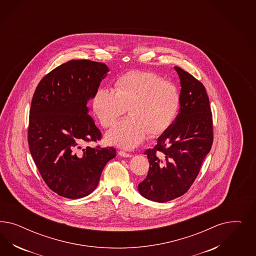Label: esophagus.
Listing matches in <instances>:
<instances>
[{
	"label": "esophagus",
	"instance_id": "1",
	"mask_svg": "<svg viewBox=\"0 0 256 256\" xmlns=\"http://www.w3.org/2000/svg\"><path fill=\"white\" fill-rule=\"evenodd\" d=\"M118 154H119V156H123V158H130V156H132V154H130V153H126V152H124V151H119L118 152Z\"/></svg>",
	"mask_w": 256,
	"mask_h": 256
}]
</instances>
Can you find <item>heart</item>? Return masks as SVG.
<instances>
[{
  "label": "heart",
  "mask_w": 256,
  "mask_h": 256,
  "mask_svg": "<svg viewBox=\"0 0 256 256\" xmlns=\"http://www.w3.org/2000/svg\"><path fill=\"white\" fill-rule=\"evenodd\" d=\"M116 89L100 87L94 94L93 110L102 126L108 128L128 110L130 116L114 124L106 134L108 144L132 149L148 134L168 130L178 112V87L160 75L132 71L118 78Z\"/></svg>",
  "instance_id": "1"
}]
</instances>
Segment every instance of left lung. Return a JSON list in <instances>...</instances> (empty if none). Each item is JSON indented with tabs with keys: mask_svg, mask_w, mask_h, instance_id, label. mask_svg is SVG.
<instances>
[{
	"mask_svg": "<svg viewBox=\"0 0 256 256\" xmlns=\"http://www.w3.org/2000/svg\"><path fill=\"white\" fill-rule=\"evenodd\" d=\"M180 78L178 114L148 149V176L138 186L146 199L165 202L186 194L197 178L213 144V122L204 86L185 70L174 66Z\"/></svg>",
	"mask_w": 256,
	"mask_h": 256,
	"instance_id": "left-lung-1",
	"label": "left lung"
}]
</instances>
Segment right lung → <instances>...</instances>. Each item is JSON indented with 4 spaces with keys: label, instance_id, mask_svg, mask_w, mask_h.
Wrapping results in <instances>:
<instances>
[{
    "label": "right lung",
    "instance_id": "add662e5",
    "mask_svg": "<svg viewBox=\"0 0 256 256\" xmlns=\"http://www.w3.org/2000/svg\"><path fill=\"white\" fill-rule=\"evenodd\" d=\"M108 71L104 62L71 60L48 73L34 94L29 149L46 186L64 198L91 194L105 165L116 156L114 148H82L101 139L87 102Z\"/></svg>",
    "mask_w": 256,
    "mask_h": 256
}]
</instances>
